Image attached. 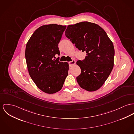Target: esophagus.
<instances>
[{
	"label": "esophagus",
	"mask_w": 134,
	"mask_h": 134,
	"mask_svg": "<svg viewBox=\"0 0 134 134\" xmlns=\"http://www.w3.org/2000/svg\"><path fill=\"white\" fill-rule=\"evenodd\" d=\"M69 66L70 67H72L75 64V61L74 60H73L72 61L69 62Z\"/></svg>",
	"instance_id": "obj_1"
}]
</instances>
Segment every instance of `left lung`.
Returning <instances> with one entry per match:
<instances>
[{
    "mask_svg": "<svg viewBox=\"0 0 134 134\" xmlns=\"http://www.w3.org/2000/svg\"><path fill=\"white\" fill-rule=\"evenodd\" d=\"M65 36L76 48L87 55L76 62L81 73L76 80L82 89L94 91L107 80L114 66L113 44L105 31L98 25L84 21L69 25Z\"/></svg>",
    "mask_w": 134,
    "mask_h": 134,
    "instance_id": "left-lung-1",
    "label": "left lung"
}]
</instances>
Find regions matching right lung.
<instances>
[{
  "mask_svg": "<svg viewBox=\"0 0 134 134\" xmlns=\"http://www.w3.org/2000/svg\"><path fill=\"white\" fill-rule=\"evenodd\" d=\"M66 28L56 24L41 26L26 44L25 56L29 74L44 92L53 94L61 90L68 75V63L53 59L60 54L58 44Z\"/></svg>",
  "mask_w": 134,
  "mask_h": 134,
  "instance_id": "right-lung-1",
  "label": "right lung"
}]
</instances>
